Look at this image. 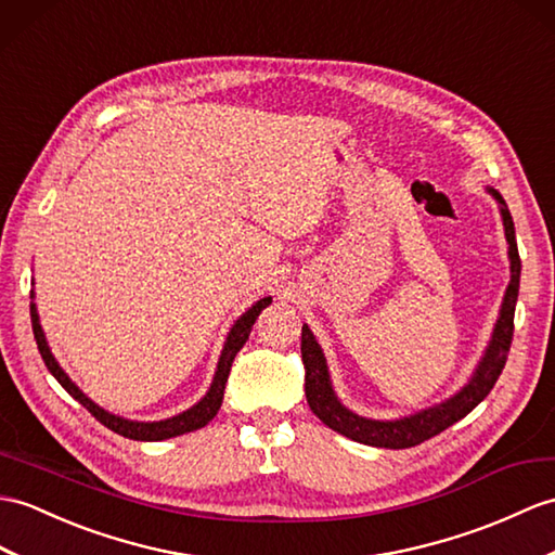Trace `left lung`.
Wrapping results in <instances>:
<instances>
[{"mask_svg": "<svg viewBox=\"0 0 555 555\" xmlns=\"http://www.w3.org/2000/svg\"><path fill=\"white\" fill-rule=\"evenodd\" d=\"M489 191H492V196L501 203V217H504L508 257H511V283L506 288L504 305H501V317L494 326L492 343H489L480 366L475 369V376L470 378V383L459 395L447 399V402L437 404L433 409H425L421 414H414L409 418H399V421L362 418L352 414V411H347L338 402V397L333 392L331 380H328L324 352H321L312 331L302 326L300 352H302V364H305L307 404L321 421L328 425V428L369 447L409 449L430 440V437L447 430L449 425H454L463 416H468L470 411L478 406L489 392H492L494 383L499 380L501 371L506 366L511 340H513V314H515V300H518V288H520V255H518V243H515V227H513V217L506 208V201L501 198L499 191L494 189Z\"/></svg>", "mask_w": 555, "mask_h": 555, "instance_id": "8db88e82", "label": "left lung"}]
</instances>
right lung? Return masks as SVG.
I'll return each instance as SVG.
<instances>
[{
    "mask_svg": "<svg viewBox=\"0 0 555 555\" xmlns=\"http://www.w3.org/2000/svg\"><path fill=\"white\" fill-rule=\"evenodd\" d=\"M269 302H272V298L257 300L248 309V312L236 321L234 328H231L229 338L224 343L222 357H219L217 373H215V380L210 385L208 395H205L196 406H191L189 411H184V414L172 416V418H167V421H158V423L127 421V418H120V416H113V414H108V411H103L101 406H96L92 399L85 397L82 390L77 388V385L66 376V373H63V369L56 364L54 354L49 352V345L44 340V333H42V326H40V317H37L35 302H30V319H33V333H35V340H37V350H40L47 369L51 371V376H54L63 385V388L68 390L70 397H75L77 402H80L99 423L106 425L108 430L118 433L122 437H130V440L158 442V440H167V437H177V435H184V433H191V430H198V428H203V425H208L217 416V411H219V406H222V399H224V385H227V378H229L231 364H234V359H236L241 347L246 345V340L250 336V328L255 324V319L260 317V312Z\"/></svg>",
    "mask_w": 555,
    "mask_h": 555,
    "instance_id": "right-lung-1",
    "label": "right lung"
}]
</instances>
